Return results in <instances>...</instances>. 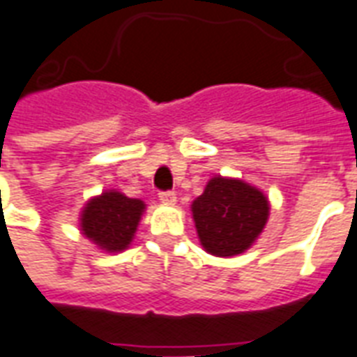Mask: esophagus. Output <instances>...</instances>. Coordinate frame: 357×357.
Wrapping results in <instances>:
<instances>
[{
    "label": "esophagus",
    "instance_id": "esophagus-1",
    "mask_svg": "<svg viewBox=\"0 0 357 357\" xmlns=\"http://www.w3.org/2000/svg\"><path fill=\"white\" fill-rule=\"evenodd\" d=\"M159 200L162 204H174L176 202V192L174 190H160Z\"/></svg>",
    "mask_w": 357,
    "mask_h": 357
}]
</instances>
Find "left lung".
I'll list each match as a JSON object with an SVG mask.
<instances>
[{
	"mask_svg": "<svg viewBox=\"0 0 357 357\" xmlns=\"http://www.w3.org/2000/svg\"><path fill=\"white\" fill-rule=\"evenodd\" d=\"M268 198L239 179L213 178L192 202L200 243L215 257L247 251L266 227Z\"/></svg>",
	"mask_w": 357,
	"mask_h": 357,
	"instance_id": "left-lung-1",
	"label": "left lung"
}]
</instances>
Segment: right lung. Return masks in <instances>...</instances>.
I'll list each match as a JSON object with an SVG mask.
<instances>
[{
  "instance_id": "1",
  "label": "right lung",
  "mask_w": 357,
  "mask_h": 357,
  "mask_svg": "<svg viewBox=\"0 0 357 357\" xmlns=\"http://www.w3.org/2000/svg\"><path fill=\"white\" fill-rule=\"evenodd\" d=\"M144 208L142 200L127 198L118 190L102 192L84 208L82 232L100 249L123 251L132 241Z\"/></svg>"
}]
</instances>
